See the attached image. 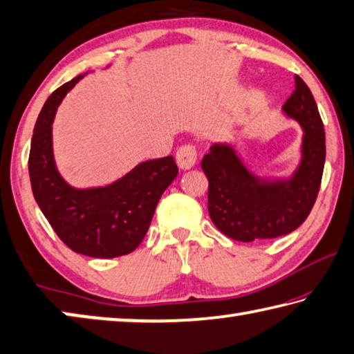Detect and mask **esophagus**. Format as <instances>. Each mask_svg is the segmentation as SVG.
<instances>
[{
	"instance_id": "esophagus-1",
	"label": "esophagus",
	"mask_w": 354,
	"mask_h": 354,
	"mask_svg": "<svg viewBox=\"0 0 354 354\" xmlns=\"http://www.w3.org/2000/svg\"><path fill=\"white\" fill-rule=\"evenodd\" d=\"M196 158H198V153L192 145H184L176 151V162L181 170H190L195 165Z\"/></svg>"
}]
</instances>
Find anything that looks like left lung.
I'll return each instance as SVG.
<instances>
[{"label": "left lung", "mask_w": 354, "mask_h": 354, "mask_svg": "<svg viewBox=\"0 0 354 354\" xmlns=\"http://www.w3.org/2000/svg\"><path fill=\"white\" fill-rule=\"evenodd\" d=\"M283 112L303 129L301 158L290 178L256 176L234 142L214 143L201 160L209 181V215L234 241L253 242L295 231L308 218L319 194L326 156L325 129L313 93L299 76Z\"/></svg>", "instance_id": "8db88e82"}]
</instances>
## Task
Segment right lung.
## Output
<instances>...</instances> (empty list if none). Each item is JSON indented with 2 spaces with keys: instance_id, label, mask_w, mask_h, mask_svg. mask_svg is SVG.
Segmentation results:
<instances>
[{
  "instance_id": "1",
  "label": "right lung",
  "mask_w": 354,
  "mask_h": 354,
  "mask_svg": "<svg viewBox=\"0 0 354 354\" xmlns=\"http://www.w3.org/2000/svg\"><path fill=\"white\" fill-rule=\"evenodd\" d=\"M87 73L65 82L45 101L34 127L29 178L40 211L61 241L75 253L111 259L139 247L178 167L167 156L140 162L117 181L98 187H73L65 181L53 153V122L65 95Z\"/></svg>"
}]
</instances>
